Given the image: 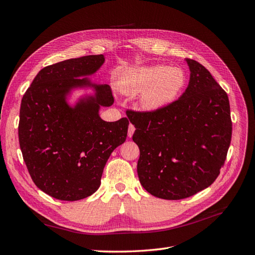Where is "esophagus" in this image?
<instances>
[{
  "label": "esophagus",
  "mask_w": 255,
  "mask_h": 255,
  "mask_svg": "<svg viewBox=\"0 0 255 255\" xmlns=\"http://www.w3.org/2000/svg\"><path fill=\"white\" fill-rule=\"evenodd\" d=\"M134 132H135V127L133 125H129L128 126V138H130V137L133 136Z\"/></svg>",
  "instance_id": "34e87169"
}]
</instances>
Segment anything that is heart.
<instances>
[{"instance_id": "obj_1", "label": "heart", "mask_w": 255, "mask_h": 255, "mask_svg": "<svg viewBox=\"0 0 255 255\" xmlns=\"http://www.w3.org/2000/svg\"><path fill=\"white\" fill-rule=\"evenodd\" d=\"M184 84L182 69L156 65L128 69L120 78L119 88L129 96L141 92L139 106L143 111L152 112L172 102Z\"/></svg>"}]
</instances>
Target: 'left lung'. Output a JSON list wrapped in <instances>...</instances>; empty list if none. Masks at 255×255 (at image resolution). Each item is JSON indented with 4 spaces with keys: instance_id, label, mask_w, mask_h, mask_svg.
Instances as JSON below:
<instances>
[{
    "instance_id": "obj_1",
    "label": "left lung",
    "mask_w": 255,
    "mask_h": 255,
    "mask_svg": "<svg viewBox=\"0 0 255 255\" xmlns=\"http://www.w3.org/2000/svg\"><path fill=\"white\" fill-rule=\"evenodd\" d=\"M189 84L176 101L152 112L127 111L140 156L137 173L154 197L180 200L214 183L232 137L227 92L210 71L186 58Z\"/></svg>"
}]
</instances>
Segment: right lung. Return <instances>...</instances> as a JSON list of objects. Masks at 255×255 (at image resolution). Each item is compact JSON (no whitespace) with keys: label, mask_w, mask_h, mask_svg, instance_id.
Wrapping results in <instances>:
<instances>
[{"label":"right lung","mask_w":255,"mask_h":255,"mask_svg":"<svg viewBox=\"0 0 255 255\" xmlns=\"http://www.w3.org/2000/svg\"><path fill=\"white\" fill-rule=\"evenodd\" d=\"M104 61L100 54L44 67L22 98L18 129L23 159L36 186L55 199L76 201L96 192L107 159L127 139L128 118L107 122L99 115L100 107L114 103L111 87L84 78ZM87 87L95 95L73 107L67 103L73 89Z\"/></svg>","instance_id":"right-lung-1"}]
</instances>
